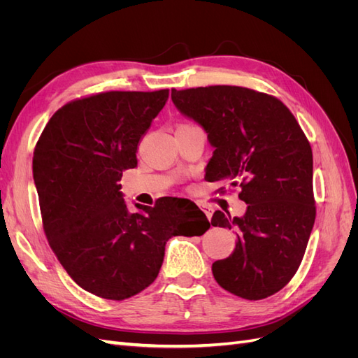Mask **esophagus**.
<instances>
[{
  "label": "esophagus",
  "mask_w": 358,
  "mask_h": 358,
  "mask_svg": "<svg viewBox=\"0 0 358 358\" xmlns=\"http://www.w3.org/2000/svg\"><path fill=\"white\" fill-rule=\"evenodd\" d=\"M200 208L206 213V216H208V220L210 221L212 220V215H213V209L210 208V206H206V204H200Z\"/></svg>",
  "instance_id": "esophagus-1"
}]
</instances>
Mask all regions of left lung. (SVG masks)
<instances>
[{"label": "left lung", "mask_w": 358, "mask_h": 358, "mask_svg": "<svg viewBox=\"0 0 358 358\" xmlns=\"http://www.w3.org/2000/svg\"><path fill=\"white\" fill-rule=\"evenodd\" d=\"M171 101L208 134L209 182L239 187L243 216L216 210L213 227L236 229L233 254L212 264L224 289L262 300L282 289L305 255L315 222L312 149L288 107L242 86L176 91Z\"/></svg>", "instance_id": "obj_1"}]
</instances>
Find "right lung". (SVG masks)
Here are the masks:
<instances>
[{
  "label": "right lung",
  "mask_w": 358,
  "mask_h": 358,
  "mask_svg": "<svg viewBox=\"0 0 358 358\" xmlns=\"http://www.w3.org/2000/svg\"><path fill=\"white\" fill-rule=\"evenodd\" d=\"M169 100V90L101 92L50 117L38 138L32 176L43 227L76 284L124 300L154 282L173 236H201L209 221L175 199L129 212L119 180L137 166V146Z\"/></svg>",
  "instance_id": "obj_1"
}]
</instances>
